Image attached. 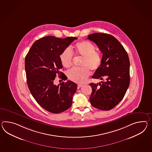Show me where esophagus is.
Returning a JSON list of instances; mask_svg holds the SVG:
<instances>
[{
  "instance_id": "34e87169",
  "label": "esophagus",
  "mask_w": 152,
  "mask_h": 152,
  "mask_svg": "<svg viewBox=\"0 0 152 152\" xmlns=\"http://www.w3.org/2000/svg\"><path fill=\"white\" fill-rule=\"evenodd\" d=\"M82 86V85H81V84H78V85H77V89L80 88Z\"/></svg>"
}]
</instances>
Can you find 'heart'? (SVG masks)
Listing matches in <instances>:
<instances>
[{
    "label": "heart",
    "instance_id": "obj_1",
    "mask_svg": "<svg viewBox=\"0 0 152 152\" xmlns=\"http://www.w3.org/2000/svg\"><path fill=\"white\" fill-rule=\"evenodd\" d=\"M75 52L79 56H83L81 65L82 67H73L67 71L68 78L76 83H82L86 81L90 75L89 69L96 70L101 65L102 56L100 53L96 50L95 45L88 41H83L77 43ZM74 53L70 48L65 49L60 56L63 66L69 68L72 65Z\"/></svg>",
    "mask_w": 152,
    "mask_h": 152
}]
</instances>
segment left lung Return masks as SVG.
Returning a JSON list of instances; mask_svg holds the SVG:
<instances>
[{"instance_id": "1", "label": "left lung", "mask_w": 152, "mask_h": 152, "mask_svg": "<svg viewBox=\"0 0 152 152\" xmlns=\"http://www.w3.org/2000/svg\"><path fill=\"white\" fill-rule=\"evenodd\" d=\"M87 39L94 42L103 53L100 66L92 77L105 81L91 83L92 92L89 100L93 107L109 110L125 96L130 85V60L125 49L110 34L95 33Z\"/></svg>"}]
</instances>
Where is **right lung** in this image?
<instances>
[{
	"label": "right lung",
	"mask_w": 152,
	"mask_h": 152,
	"mask_svg": "<svg viewBox=\"0 0 152 152\" xmlns=\"http://www.w3.org/2000/svg\"><path fill=\"white\" fill-rule=\"evenodd\" d=\"M77 39L43 37L34 43L26 55L25 65L28 88L38 104L52 113L65 111L72 103L77 85L67 81L56 86L54 80L57 75L63 80H66V76L60 71L63 67L60 56Z\"/></svg>",
	"instance_id": "right-lung-1"
}]
</instances>
